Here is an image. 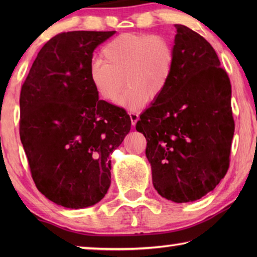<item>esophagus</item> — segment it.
<instances>
[{
	"label": "esophagus",
	"mask_w": 257,
	"mask_h": 257,
	"mask_svg": "<svg viewBox=\"0 0 257 257\" xmlns=\"http://www.w3.org/2000/svg\"><path fill=\"white\" fill-rule=\"evenodd\" d=\"M129 116H130V120H132V124L135 125L137 123V121L139 120V115L137 114L136 112H129Z\"/></svg>",
	"instance_id": "esophagus-1"
}]
</instances>
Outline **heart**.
I'll return each instance as SVG.
<instances>
[{
	"label": "heart",
	"mask_w": 257,
	"mask_h": 257,
	"mask_svg": "<svg viewBox=\"0 0 257 257\" xmlns=\"http://www.w3.org/2000/svg\"><path fill=\"white\" fill-rule=\"evenodd\" d=\"M101 59L89 69L95 92L104 101L114 103L124 88L125 77L129 87L121 104L137 110L147 98H156L163 92L172 71L173 49L162 36L125 33L103 46Z\"/></svg>",
	"instance_id": "1"
}]
</instances>
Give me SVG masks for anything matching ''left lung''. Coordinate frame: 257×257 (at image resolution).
<instances>
[{
	"label": "left lung",
	"mask_w": 257,
	"mask_h": 257,
	"mask_svg": "<svg viewBox=\"0 0 257 257\" xmlns=\"http://www.w3.org/2000/svg\"><path fill=\"white\" fill-rule=\"evenodd\" d=\"M175 26L170 78L136 129L146 138L154 188L187 203L205 196L227 173L234 121L231 84L214 49L194 30Z\"/></svg>",
	"instance_id": "1"
}]
</instances>
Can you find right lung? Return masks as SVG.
Instances as JSON below:
<instances>
[{
    "mask_svg": "<svg viewBox=\"0 0 257 257\" xmlns=\"http://www.w3.org/2000/svg\"><path fill=\"white\" fill-rule=\"evenodd\" d=\"M115 32H68L42 47L20 93V139L37 189L58 205L98 203L111 185L110 155L132 121L98 99L93 52Z\"/></svg>",
    "mask_w": 257,
    "mask_h": 257,
    "instance_id": "add662e5",
    "label": "right lung"
}]
</instances>
